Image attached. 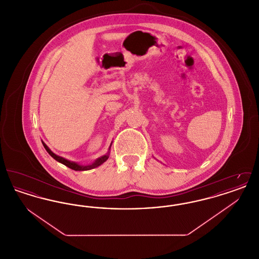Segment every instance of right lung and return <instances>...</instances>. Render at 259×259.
<instances>
[{
  "instance_id": "1",
  "label": "right lung",
  "mask_w": 259,
  "mask_h": 259,
  "mask_svg": "<svg viewBox=\"0 0 259 259\" xmlns=\"http://www.w3.org/2000/svg\"><path fill=\"white\" fill-rule=\"evenodd\" d=\"M42 145H44V147L46 148V150L50 153V156L51 157H53L54 159L56 161H58V162H60L62 164H64L65 166H67V167H69L70 169H72V170H74V171H87V170H91V169H94V168H96V167H98L100 165H102L105 161L108 160V158H109V154H110V151L108 152V154H106V155H103V156H101L100 158H98L97 160H95V162H93L91 165H87V166H83V165H79V164H77V163H75V162H73V161H69L67 160V159H65V158H63L61 156H58V155H56L55 153H53L51 150H50L49 147L42 142ZM111 148V147H110ZM110 148H109V150H110Z\"/></svg>"
}]
</instances>
